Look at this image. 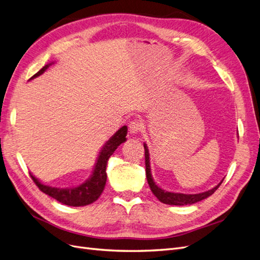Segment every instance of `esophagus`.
<instances>
[{
    "label": "esophagus",
    "mask_w": 260,
    "mask_h": 260,
    "mask_svg": "<svg viewBox=\"0 0 260 260\" xmlns=\"http://www.w3.org/2000/svg\"><path fill=\"white\" fill-rule=\"evenodd\" d=\"M128 127H129V132L131 133V135H137V133H139L141 131V129H142V123L138 120H132L129 122Z\"/></svg>",
    "instance_id": "34e87169"
}]
</instances>
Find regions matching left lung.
Segmentation results:
<instances>
[{
  "mask_svg": "<svg viewBox=\"0 0 260 260\" xmlns=\"http://www.w3.org/2000/svg\"><path fill=\"white\" fill-rule=\"evenodd\" d=\"M144 149H145V171H146V179H147L148 185L151 187V191L153 192V194L164 204H168V205H177V206L191 205V204L198 203L202 200H205L211 194H214V192L220 186V184L222 183L223 180L214 188H211V190L199 193V194H183V193H174V192L165 191L154 182L152 174H151V166H149V153H148V148L146 144H144Z\"/></svg>",
  "mask_w": 260,
  "mask_h": 260,
  "instance_id": "1",
  "label": "left lung"
}]
</instances>
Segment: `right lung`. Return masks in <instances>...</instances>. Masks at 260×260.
Listing matches in <instances>:
<instances>
[{
  "instance_id": "add662e5",
  "label": "right lung",
  "mask_w": 260,
  "mask_h": 260,
  "mask_svg": "<svg viewBox=\"0 0 260 260\" xmlns=\"http://www.w3.org/2000/svg\"><path fill=\"white\" fill-rule=\"evenodd\" d=\"M49 65H45L43 68H41L39 72L34 75L30 79H34V78L42 75ZM127 125H123L122 128L118 130L115 135L109 139L105 145L102 149L98 162L95 165V168L92 176L85 181L84 183L77 187H70V188H58V187H53L49 185L42 184L40 181H39L35 176L30 174L31 179L34 180L36 185L39 187V190L42 191L43 193L48 194L51 198L58 201L59 203L65 204L68 206H85L89 205V204L95 202L103 192L105 184H106V166H107V160L109 157L113 155V153L116 151V148L119 146L121 143L125 142V136H127Z\"/></svg>"
}]
</instances>
